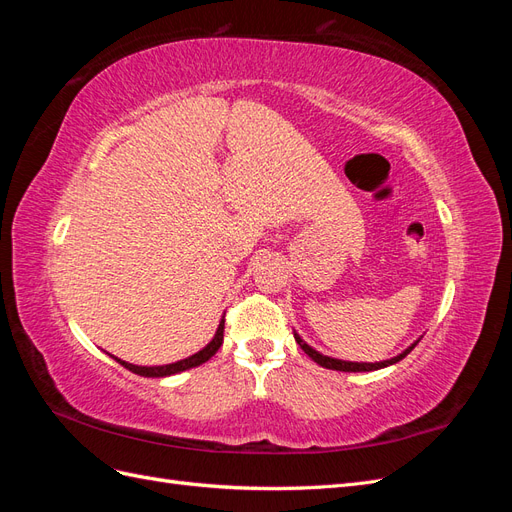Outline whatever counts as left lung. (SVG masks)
<instances>
[{"label":"left lung","instance_id":"1","mask_svg":"<svg viewBox=\"0 0 512 512\" xmlns=\"http://www.w3.org/2000/svg\"><path fill=\"white\" fill-rule=\"evenodd\" d=\"M294 339H297V344L301 346V350L309 356V359L316 361L320 367L337 369V371H376V369H382V367H389V365H393V363H399L401 359H404V356H408V354L412 352V348L418 344V339H416V342H414L412 346H408L404 352L393 356V359H389V361H380V363H352V361H339V359H333V356L320 354V352L314 350L312 346H307V344L303 342V339L299 337V333H294Z\"/></svg>","mask_w":512,"mask_h":512}]
</instances>
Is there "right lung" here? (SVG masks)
<instances>
[{
	"label": "right lung",
	"mask_w": 512,
	"mask_h": 512,
	"mask_svg": "<svg viewBox=\"0 0 512 512\" xmlns=\"http://www.w3.org/2000/svg\"><path fill=\"white\" fill-rule=\"evenodd\" d=\"M222 342H224V318H222L220 327H218V331H215L211 342H209L203 350L192 354V356H188V359H183V361L170 363V365H158V367H141V365H132V363L121 361V359H117V356H113V359H115L119 365L130 369L132 374L145 376V378H164V376H173V374H179V371H185V369H192V367H198V365L207 363V361L211 359V356L220 350Z\"/></svg>",
	"instance_id": "1"
}]
</instances>
